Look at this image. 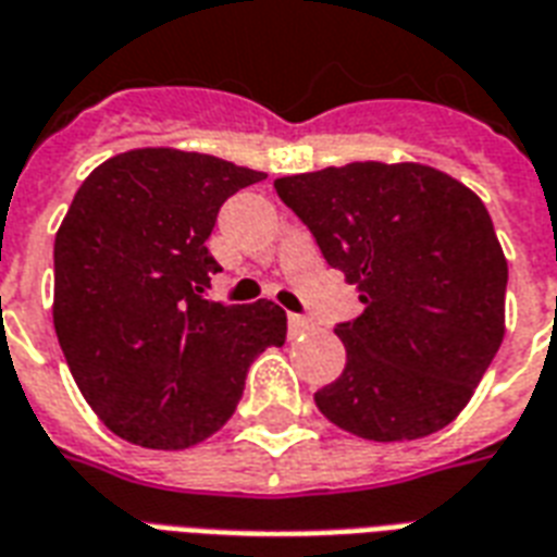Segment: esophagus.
<instances>
[{
  "instance_id": "esophagus-1",
  "label": "esophagus",
  "mask_w": 557,
  "mask_h": 557,
  "mask_svg": "<svg viewBox=\"0 0 557 557\" xmlns=\"http://www.w3.org/2000/svg\"><path fill=\"white\" fill-rule=\"evenodd\" d=\"M288 330H292V335L312 333V330H315V324H312L307 315H288Z\"/></svg>"
}]
</instances>
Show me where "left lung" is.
<instances>
[{"label": "left lung", "instance_id": "1", "mask_svg": "<svg viewBox=\"0 0 557 557\" xmlns=\"http://www.w3.org/2000/svg\"><path fill=\"white\" fill-rule=\"evenodd\" d=\"M274 189L364 312L335 326L342 376L315 394L335 426L414 441L465 409L505 335L508 262L476 193L420 163H347Z\"/></svg>", "mask_w": 557, "mask_h": 557}]
</instances>
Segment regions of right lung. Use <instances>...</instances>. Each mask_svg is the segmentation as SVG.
Returning a JSON list of instances; mask_svg holds the SVG:
<instances>
[{"instance_id": "obj_1", "label": "right lung", "mask_w": 557, "mask_h": 557, "mask_svg": "<svg viewBox=\"0 0 557 557\" xmlns=\"http://www.w3.org/2000/svg\"><path fill=\"white\" fill-rule=\"evenodd\" d=\"M262 172L137 148L81 184L54 236V333L84 400L119 438L186 449L236 411L250 362L286 342V312L207 300L222 203Z\"/></svg>"}]
</instances>
